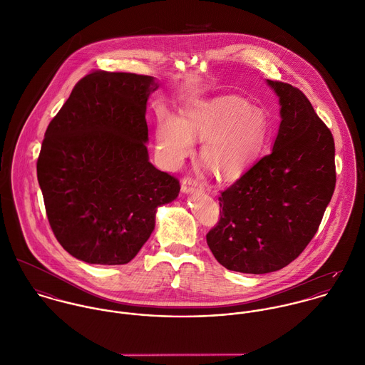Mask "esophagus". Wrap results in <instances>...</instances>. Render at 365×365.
<instances>
[{
	"label": "esophagus",
	"mask_w": 365,
	"mask_h": 365,
	"mask_svg": "<svg viewBox=\"0 0 365 365\" xmlns=\"http://www.w3.org/2000/svg\"><path fill=\"white\" fill-rule=\"evenodd\" d=\"M202 189H203L202 185L197 180H195L189 176L182 180V192L183 193H193V192H197V190H202Z\"/></svg>",
	"instance_id": "obj_1"
}]
</instances>
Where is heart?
<instances>
[{"label":"heart","mask_w":365,"mask_h":365,"mask_svg":"<svg viewBox=\"0 0 365 365\" xmlns=\"http://www.w3.org/2000/svg\"><path fill=\"white\" fill-rule=\"evenodd\" d=\"M269 124L265 113L238 97L190 103L179 118L159 113L155 138L162 162L179 168L200 138V163L217 180L238 178L258 156Z\"/></svg>","instance_id":"b5f03b06"}]
</instances>
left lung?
Returning <instances> with one entry per match:
<instances>
[{
  "mask_svg": "<svg viewBox=\"0 0 365 365\" xmlns=\"http://www.w3.org/2000/svg\"><path fill=\"white\" fill-rule=\"evenodd\" d=\"M281 106L272 152L220 195L207 245L235 272L268 274L296 259L314 237L336 186L334 140L296 87L267 80Z\"/></svg>",
  "mask_w": 365,
  "mask_h": 365,
  "instance_id": "8db88e82",
  "label": "left lung"
}]
</instances>
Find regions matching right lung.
<instances>
[{
    "mask_svg": "<svg viewBox=\"0 0 365 365\" xmlns=\"http://www.w3.org/2000/svg\"><path fill=\"white\" fill-rule=\"evenodd\" d=\"M152 76L94 71L48 125L36 163L52 231L74 258L123 265L143 248L179 180L149 162Z\"/></svg>",
    "mask_w": 365,
    "mask_h": 365,
    "instance_id": "add662e5",
    "label": "right lung"
}]
</instances>
